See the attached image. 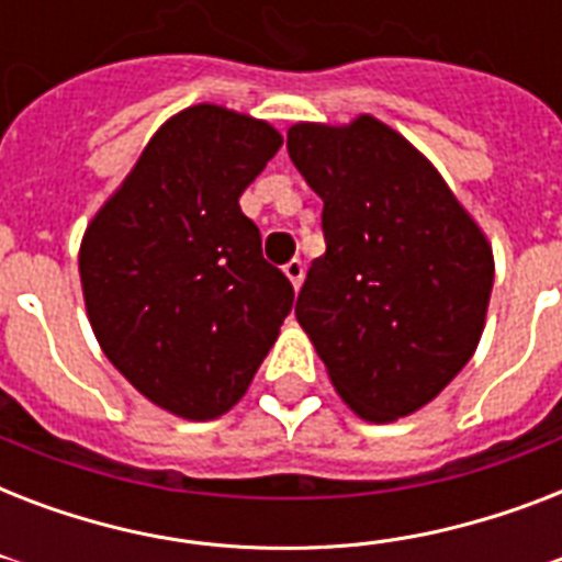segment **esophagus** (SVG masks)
<instances>
[{"mask_svg":"<svg viewBox=\"0 0 562 562\" xmlns=\"http://www.w3.org/2000/svg\"><path fill=\"white\" fill-rule=\"evenodd\" d=\"M282 271H285V277L291 280V285H294V289H300V282H303V273H306L303 262H300V259H291V262H285V268H282Z\"/></svg>","mask_w":562,"mask_h":562,"instance_id":"esophagus-1","label":"esophagus"}]
</instances>
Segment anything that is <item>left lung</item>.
<instances>
[{
  "label": "left lung",
  "mask_w": 562,
  "mask_h": 562,
  "mask_svg": "<svg viewBox=\"0 0 562 562\" xmlns=\"http://www.w3.org/2000/svg\"><path fill=\"white\" fill-rule=\"evenodd\" d=\"M289 157L324 201L326 238L297 324L361 419L408 417L479 347L493 247L440 171L368 113L291 125Z\"/></svg>",
  "instance_id": "obj_1"
}]
</instances>
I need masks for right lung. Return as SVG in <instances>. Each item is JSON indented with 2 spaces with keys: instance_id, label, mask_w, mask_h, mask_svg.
I'll use <instances>...</instances> for the list:
<instances>
[{
  "instance_id": "obj_1",
  "label": "right lung",
  "mask_w": 562,
  "mask_h": 562,
  "mask_svg": "<svg viewBox=\"0 0 562 562\" xmlns=\"http://www.w3.org/2000/svg\"><path fill=\"white\" fill-rule=\"evenodd\" d=\"M280 145L262 119L180 110L83 233L78 271L101 350L183 419H215L245 396L294 303L238 206Z\"/></svg>"
}]
</instances>
